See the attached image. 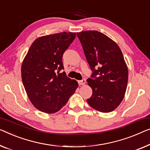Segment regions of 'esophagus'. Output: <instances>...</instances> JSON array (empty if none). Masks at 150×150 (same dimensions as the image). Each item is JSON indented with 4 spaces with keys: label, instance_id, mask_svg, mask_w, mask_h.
<instances>
[{
    "label": "esophagus",
    "instance_id": "esophagus-1",
    "mask_svg": "<svg viewBox=\"0 0 150 150\" xmlns=\"http://www.w3.org/2000/svg\"><path fill=\"white\" fill-rule=\"evenodd\" d=\"M79 85H84L86 83V79H83L82 80H80V81H78Z\"/></svg>",
    "mask_w": 150,
    "mask_h": 150
}]
</instances>
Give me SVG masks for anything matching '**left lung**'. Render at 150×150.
Here are the masks:
<instances>
[{
	"label": "left lung",
	"instance_id": "obj_1",
	"mask_svg": "<svg viewBox=\"0 0 150 150\" xmlns=\"http://www.w3.org/2000/svg\"><path fill=\"white\" fill-rule=\"evenodd\" d=\"M92 74L87 79L92 95L89 106L102 112H110L123 99L128 82V69L117 43L98 31L77 33Z\"/></svg>",
	"mask_w": 150,
	"mask_h": 150
}]
</instances>
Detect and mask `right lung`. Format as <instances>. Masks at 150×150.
Returning <instances> with one entry per match:
<instances>
[{
	"label": "right lung",
	"instance_id": "add662e5",
	"mask_svg": "<svg viewBox=\"0 0 150 150\" xmlns=\"http://www.w3.org/2000/svg\"><path fill=\"white\" fill-rule=\"evenodd\" d=\"M76 33L61 32L40 37L33 42L21 66V78L30 101L38 110L54 113L68 102L78 87L75 80L60 73L62 55Z\"/></svg>",
	"mask_w": 150,
	"mask_h": 150
}]
</instances>
